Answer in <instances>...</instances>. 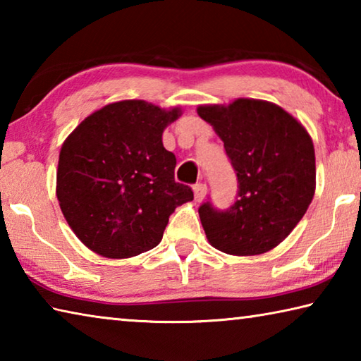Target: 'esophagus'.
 I'll list each match as a JSON object with an SVG mask.
<instances>
[{
  "label": "esophagus",
  "mask_w": 361,
  "mask_h": 361,
  "mask_svg": "<svg viewBox=\"0 0 361 361\" xmlns=\"http://www.w3.org/2000/svg\"><path fill=\"white\" fill-rule=\"evenodd\" d=\"M192 191H194V199L197 200V202H200L207 194V185H204V183H197V185L192 186Z\"/></svg>",
  "instance_id": "34e87169"
}]
</instances>
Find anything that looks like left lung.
Wrapping results in <instances>:
<instances>
[{
	"mask_svg": "<svg viewBox=\"0 0 361 361\" xmlns=\"http://www.w3.org/2000/svg\"><path fill=\"white\" fill-rule=\"evenodd\" d=\"M197 114L223 140L239 191L229 209L199 207L212 247L235 256L266 253L288 237L315 192V151L307 130L274 103L239 99Z\"/></svg>",
	"mask_w": 361,
	"mask_h": 361,
	"instance_id": "left-lung-1",
	"label": "left lung"
}]
</instances>
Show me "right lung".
I'll return each mask as SVG.
<instances>
[{"label": "right lung", "mask_w": 361, "mask_h": 361, "mask_svg": "<svg viewBox=\"0 0 361 361\" xmlns=\"http://www.w3.org/2000/svg\"><path fill=\"white\" fill-rule=\"evenodd\" d=\"M181 116L145 100L109 103L87 116L59 156L57 199L85 247L105 258H130L162 240L169 216L194 199L175 181L176 157L162 132Z\"/></svg>", "instance_id": "add662e5"}]
</instances>
